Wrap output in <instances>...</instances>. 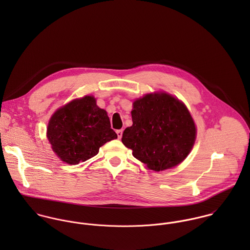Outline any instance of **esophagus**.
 <instances>
[{
    "label": "esophagus",
    "instance_id": "obj_1",
    "mask_svg": "<svg viewBox=\"0 0 250 250\" xmlns=\"http://www.w3.org/2000/svg\"><path fill=\"white\" fill-rule=\"evenodd\" d=\"M116 134H117L118 139H121V138H122V134H123V130H117V131H116Z\"/></svg>",
    "mask_w": 250,
    "mask_h": 250
}]
</instances>
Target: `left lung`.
<instances>
[{
  "mask_svg": "<svg viewBox=\"0 0 250 250\" xmlns=\"http://www.w3.org/2000/svg\"><path fill=\"white\" fill-rule=\"evenodd\" d=\"M133 125L123 144L148 168L162 171L183 162L190 152L196 128L187 107L167 93L146 94L134 102Z\"/></svg>",
  "mask_w": 250,
  "mask_h": 250,
  "instance_id": "1",
  "label": "left lung"
}]
</instances>
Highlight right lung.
<instances>
[{
    "label": "right lung",
    "instance_id": "add662e5",
    "mask_svg": "<svg viewBox=\"0 0 250 250\" xmlns=\"http://www.w3.org/2000/svg\"><path fill=\"white\" fill-rule=\"evenodd\" d=\"M47 138L55 153L69 165L94 157L99 148L117 138L107 111L97 107L92 96L73 100L51 117Z\"/></svg>",
    "mask_w": 250,
    "mask_h": 250
}]
</instances>
